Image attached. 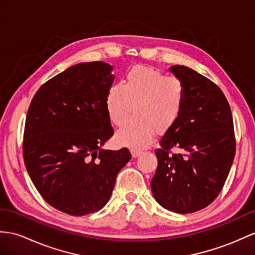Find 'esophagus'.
I'll return each instance as SVG.
<instances>
[{
    "instance_id": "obj_1",
    "label": "esophagus",
    "mask_w": 255,
    "mask_h": 255,
    "mask_svg": "<svg viewBox=\"0 0 255 255\" xmlns=\"http://www.w3.org/2000/svg\"><path fill=\"white\" fill-rule=\"evenodd\" d=\"M131 152H132V156L134 157V158H136V157H138L139 154L141 153V151L140 150H138V149H132L131 150Z\"/></svg>"
}]
</instances>
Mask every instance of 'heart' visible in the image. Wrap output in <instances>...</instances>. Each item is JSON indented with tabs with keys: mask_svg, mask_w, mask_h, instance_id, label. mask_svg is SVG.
I'll list each match as a JSON object with an SVG mask.
<instances>
[{
	"mask_svg": "<svg viewBox=\"0 0 255 255\" xmlns=\"http://www.w3.org/2000/svg\"><path fill=\"white\" fill-rule=\"evenodd\" d=\"M110 120L122 126L135 110L136 117L117 133V138L134 148H145L154 131L165 133L175 126L185 105V88L175 76L138 66L129 70L123 83H115L106 94ZM135 107L134 108L133 106Z\"/></svg>",
	"mask_w": 255,
	"mask_h": 255,
	"instance_id": "b5f03b06",
	"label": "heart"
}]
</instances>
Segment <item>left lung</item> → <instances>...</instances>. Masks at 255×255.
Wrapping results in <instances>:
<instances>
[{
	"instance_id": "1",
	"label": "left lung",
	"mask_w": 255,
	"mask_h": 255,
	"mask_svg": "<svg viewBox=\"0 0 255 255\" xmlns=\"http://www.w3.org/2000/svg\"><path fill=\"white\" fill-rule=\"evenodd\" d=\"M170 70L184 84L185 105L177 123L160 139L150 186L161 206L186 214L219 196L235 158L236 139L231 107L219 86L188 67L175 65Z\"/></svg>"
}]
</instances>
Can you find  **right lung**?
Returning <instances> with one entry per match:
<instances>
[{"mask_svg":"<svg viewBox=\"0 0 255 255\" xmlns=\"http://www.w3.org/2000/svg\"><path fill=\"white\" fill-rule=\"evenodd\" d=\"M113 67L103 61L68 68L35 93L26 118V169L49 206L69 215L90 214L110 199L128 148L104 150L114 135L106 109Z\"/></svg>","mask_w":255,"mask_h":255,"instance_id":"obj_1","label":"right lung"}]
</instances>
